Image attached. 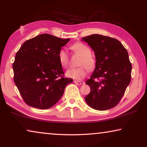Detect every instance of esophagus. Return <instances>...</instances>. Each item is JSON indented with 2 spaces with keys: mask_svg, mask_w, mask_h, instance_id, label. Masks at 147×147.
<instances>
[{
  "mask_svg": "<svg viewBox=\"0 0 147 147\" xmlns=\"http://www.w3.org/2000/svg\"><path fill=\"white\" fill-rule=\"evenodd\" d=\"M74 83H75L76 84H78V85H81V84H82V82L78 81V80H74Z\"/></svg>",
  "mask_w": 147,
  "mask_h": 147,
  "instance_id": "34e87169",
  "label": "esophagus"
}]
</instances>
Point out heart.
I'll return each instance as SVG.
<instances>
[{
  "label": "heart",
  "mask_w": 147,
  "mask_h": 147,
  "mask_svg": "<svg viewBox=\"0 0 147 147\" xmlns=\"http://www.w3.org/2000/svg\"><path fill=\"white\" fill-rule=\"evenodd\" d=\"M71 49L75 54L81 57L78 65L80 67L75 69H68L66 71V76L68 78L80 80L85 77L87 74V69L92 71L96 67V59L91 54V50L86 44L81 42H77L71 46ZM58 60L61 67L66 68L68 67L69 60L68 55L64 49H61L58 53ZM87 69H86V68Z\"/></svg>",
  "instance_id": "b5f03b06"
}]
</instances>
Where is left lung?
<instances>
[{
	"instance_id": "1",
	"label": "left lung",
	"mask_w": 147,
	"mask_h": 147,
	"mask_svg": "<svg viewBox=\"0 0 147 147\" xmlns=\"http://www.w3.org/2000/svg\"><path fill=\"white\" fill-rule=\"evenodd\" d=\"M93 49L96 67L86 84L90 93L86 103L97 110H106L119 103L131 80L132 65L122 44L114 38L99 34L82 37Z\"/></svg>"
}]
</instances>
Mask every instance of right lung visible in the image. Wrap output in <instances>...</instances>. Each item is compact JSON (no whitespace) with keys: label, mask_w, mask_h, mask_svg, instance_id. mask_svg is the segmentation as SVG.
<instances>
[{"label":"right lung","mask_w":147,"mask_h":147,"mask_svg":"<svg viewBox=\"0 0 147 147\" xmlns=\"http://www.w3.org/2000/svg\"><path fill=\"white\" fill-rule=\"evenodd\" d=\"M69 39L41 34L26 41L17 51L13 65L14 82L27 105L42 110L52 107L73 82L63 77L57 56Z\"/></svg>","instance_id":"right-lung-1"}]
</instances>
